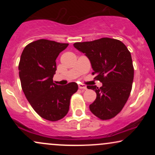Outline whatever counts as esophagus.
<instances>
[{"label": "esophagus", "instance_id": "esophagus-1", "mask_svg": "<svg viewBox=\"0 0 155 155\" xmlns=\"http://www.w3.org/2000/svg\"><path fill=\"white\" fill-rule=\"evenodd\" d=\"M79 88L81 89V90H87V86L84 84H79Z\"/></svg>", "mask_w": 155, "mask_h": 155}]
</instances>
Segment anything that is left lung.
I'll use <instances>...</instances> for the list:
<instances>
[{
    "mask_svg": "<svg viewBox=\"0 0 155 155\" xmlns=\"http://www.w3.org/2000/svg\"><path fill=\"white\" fill-rule=\"evenodd\" d=\"M74 46L87 57L95 79L103 84L100 88L87 86L97 94L90 105V111L102 120L113 118L122 111L132 90L134 68L130 52L122 41L110 38L77 42Z\"/></svg>",
    "mask_w": 155,
    "mask_h": 155,
    "instance_id": "left-lung-1",
    "label": "left lung"
}]
</instances>
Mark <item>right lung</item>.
<instances>
[{"instance_id":"add662e5","label":"right lung","mask_w":155,"mask_h":155,"mask_svg":"<svg viewBox=\"0 0 155 155\" xmlns=\"http://www.w3.org/2000/svg\"><path fill=\"white\" fill-rule=\"evenodd\" d=\"M68 44L40 39L25 47L19 63V75L27 100L35 111L45 120L58 121L67 114L76 82L64 86L53 81L56 59Z\"/></svg>"}]
</instances>
